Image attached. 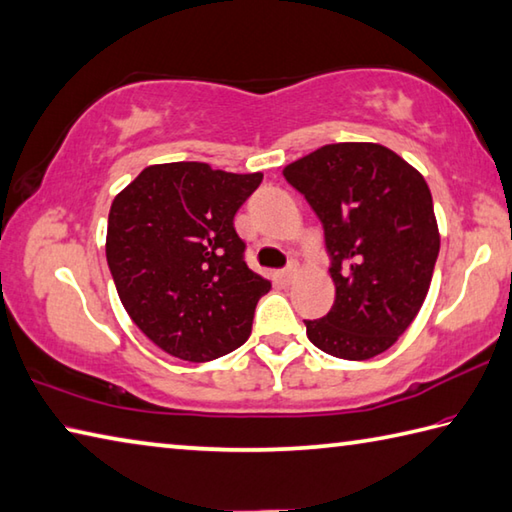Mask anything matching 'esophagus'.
<instances>
[{
    "mask_svg": "<svg viewBox=\"0 0 512 512\" xmlns=\"http://www.w3.org/2000/svg\"><path fill=\"white\" fill-rule=\"evenodd\" d=\"M295 275H297V264H288L284 271H280V280L282 282H293Z\"/></svg>",
    "mask_w": 512,
    "mask_h": 512,
    "instance_id": "34e87169",
    "label": "esophagus"
}]
</instances>
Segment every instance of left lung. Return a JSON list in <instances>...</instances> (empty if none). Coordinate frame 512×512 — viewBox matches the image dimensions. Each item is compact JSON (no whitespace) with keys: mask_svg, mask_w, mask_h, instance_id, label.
I'll use <instances>...</instances> for the list:
<instances>
[{"mask_svg":"<svg viewBox=\"0 0 512 512\" xmlns=\"http://www.w3.org/2000/svg\"><path fill=\"white\" fill-rule=\"evenodd\" d=\"M324 226L336 302L306 320L315 347L369 360L403 336L430 291L441 235L423 174L378 143H331L288 163Z\"/></svg>","mask_w":512,"mask_h":512,"instance_id":"obj_1","label":"left lung"}]
</instances>
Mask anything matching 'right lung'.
I'll return each mask as SVG.
<instances>
[{"instance_id":"obj_1","label":"right lung","mask_w":512,"mask_h":512,"mask_svg":"<svg viewBox=\"0 0 512 512\" xmlns=\"http://www.w3.org/2000/svg\"><path fill=\"white\" fill-rule=\"evenodd\" d=\"M264 174L150 165L116 194L105 253L120 302L156 347L208 362L244 345L271 280L250 271L237 210Z\"/></svg>"}]
</instances>
